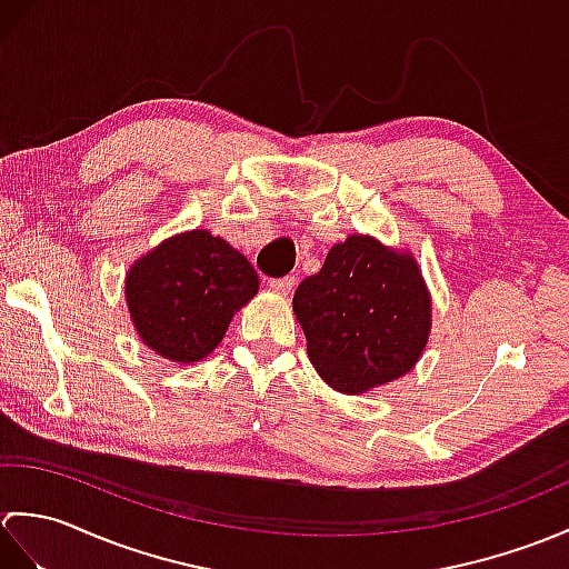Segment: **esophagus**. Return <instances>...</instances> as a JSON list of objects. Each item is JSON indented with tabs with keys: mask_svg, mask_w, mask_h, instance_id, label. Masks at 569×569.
Wrapping results in <instances>:
<instances>
[{
	"mask_svg": "<svg viewBox=\"0 0 569 569\" xmlns=\"http://www.w3.org/2000/svg\"><path fill=\"white\" fill-rule=\"evenodd\" d=\"M269 286L273 288V291H278V293H291L293 288H296V276H283V278H271L269 281Z\"/></svg>",
	"mask_w": 569,
	"mask_h": 569,
	"instance_id": "34e87169",
	"label": "esophagus"
}]
</instances>
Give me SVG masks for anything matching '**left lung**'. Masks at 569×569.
Masks as SVG:
<instances>
[{
	"instance_id": "1",
	"label": "left lung",
	"mask_w": 569,
	"mask_h": 569,
	"mask_svg": "<svg viewBox=\"0 0 569 569\" xmlns=\"http://www.w3.org/2000/svg\"><path fill=\"white\" fill-rule=\"evenodd\" d=\"M308 357L332 389L365 393L403 377L430 335V296L410 253L352 234L293 296Z\"/></svg>"
}]
</instances>
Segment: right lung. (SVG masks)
Here are the masks:
<instances>
[{"label": "right lung", "mask_w": 569, "mask_h": 569, "mask_svg": "<svg viewBox=\"0 0 569 569\" xmlns=\"http://www.w3.org/2000/svg\"><path fill=\"white\" fill-rule=\"evenodd\" d=\"M259 291L244 253L202 229L178 234L141 257L127 276V306L153 352L200 361L220 345L232 316Z\"/></svg>", "instance_id": "right-lung-1"}]
</instances>
